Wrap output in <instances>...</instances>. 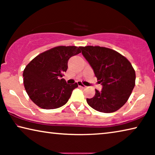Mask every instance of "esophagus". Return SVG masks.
<instances>
[{
	"mask_svg": "<svg viewBox=\"0 0 155 155\" xmlns=\"http://www.w3.org/2000/svg\"><path fill=\"white\" fill-rule=\"evenodd\" d=\"M78 83V87H82V88H84V87H85V85H84L83 83H81L80 81H78V82L77 83Z\"/></svg>",
	"mask_w": 155,
	"mask_h": 155,
	"instance_id": "obj_1",
	"label": "esophagus"
}]
</instances>
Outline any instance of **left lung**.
<instances>
[{
	"mask_svg": "<svg viewBox=\"0 0 155 155\" xmlns=\"http://www.w3.org/2000/svg\"><path fill=\"white\" fill-rule=\"evenodd\" d=\"M101 83L93 98H87L91 108L103 113L116 111L127 103L135 87V72L129 61L114 50L101 46L81 47Z\"/></svg>",
	"mask_w": 155,
	"mask_h": 155,
	"instance_id": "1",
	"label": "left lung"
}]
</instances>
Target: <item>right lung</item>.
Here are the masks:
<instances>
[{"instance_id":"1","label":"right lung","mask_w":155,"mask_h":155,"mask_svg":"<svg viewBox=\"0 0 155 155\" xmlns=\"http://www.w3.org/2000/svg\"><path fill=\"white\" fill-rule=\"evenodd\" d=\"M81 52V47L57 46L40 54L26 66L25 87L34 103L44 109L59 108L67 103L78 84H68L61 77L69 59Z\"/></svg>"}]
</instances>
